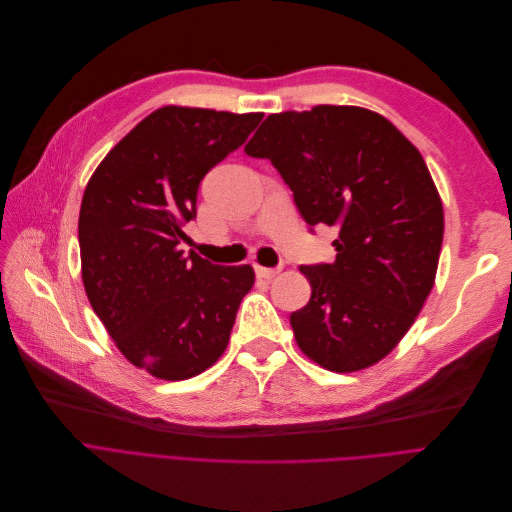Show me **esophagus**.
<instances>
[{
	"label": "esophagus",
	"instance_id": "esophagus-1",
	"mask_svg": "<svg viewBox=\"0 0 512 512\" xmlns=\"http://www.w3.org/2000/svg\"><path fill=\"white\" fill-rule=\"evenodd\" d=\"M254 271H256V277H258V279H273L275 275L281 273V266H277V269H269V266L254 264Z\"/></svg>",
	"mask_w": 512,
	"mask_h": 512
}]
</instances>
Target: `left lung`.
Listing matches in <instances>:
<instances>
[{
  "label": "left lung",
  "mask_w": 512,
  "mask_h": 512,
  "mask_svg": "<svg viewBox=\"0 0 512 512\" xmlns=\"http://www.w3.org/2000/svg\"><path fill=\"white\" fill-rule=\"evenodd\" d=\"M294 191L308 229H337L335 262L304 264L308 304L291 312L300 350L335 373L396 348L435 281L444 208L429 168L387 118L356 106L271 114L246 145Z\"/></svg>",
  "instance_id": "obj_1"
}]
</instances>
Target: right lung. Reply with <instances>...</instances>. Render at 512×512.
<instances>
[{
    "mask_svg": "<svg viewBox=\"0 0 512 512\" xmlns=\"http://www.w3.org/2000/svg\"><path fill=\"white\" fill-rule=\"evenodd\" d=\"M262 116L164 106L114 145L83 193L79 246L91 308L127 360L158 379L212 367L254 285L250 264L185 256L181 241L202 179Z\"/></svg>",
    "mask_w": 512,
    "mask_h": 512,
    "instance_id": "1",
    "label": "right lung"
}]
</instances>
